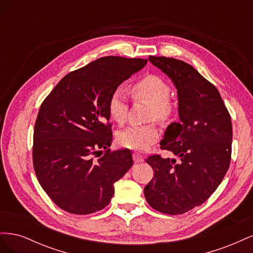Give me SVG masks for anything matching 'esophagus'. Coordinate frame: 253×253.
<instances>
[{"instance_id": "obj_1", "label": "esophagus", "mask_w": 253, "mask_h": 253, "mask_svg": "<svg viewBox=\"0 0 253 253\" xmlns=\"http://www.w3.org/2000/svg\"><path fill=\"white\" fill-rule=\"evenodd\" d=\"M133 159H134L135 163H141V162H143L142 155L140 154V153H137V152L133 153Z\"/></svg>"}]
</instances>
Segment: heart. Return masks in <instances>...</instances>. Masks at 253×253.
<instances>
[{
    "instance_id": "1",
    "label": "heart",
    "mask_w": 253,
    "mask_h": 253,
    "mask_svg": "<svg viewBox=\"0 0 253 253\" xmlns=\"http://www.w3.org/2000/svg\"><path fill=\"white\" fill-rule=\"evenodd\" d=\"M129 93L134 100L149 103L148 120L156 119L160 122H168L174 116L175 108L169 98L171 87L159 76L153 74L143 76L132 84ZM108 113L110 118L118 125H124L126 120L127 103L119 88L115 89L109 98ZM158 138L159 131L155 122L129 126L117 134V141L121 147L137 151L147 150Z\"/></svg>"
}]
</instances>
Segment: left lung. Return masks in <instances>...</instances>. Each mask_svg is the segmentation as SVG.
Instances as JSON below:
<instances>
[{"mask_svg": "<svg viewBox=\"0 0 253 253\" xmlns=\"http://www.w3.org/2000/svg\"><path fill=\"white\" fill-rule=\"evenodd\" d=\"M177 88L180 122L168 126L160 149L178 159L150 155L154 177L144 188L148 204L177 215L205 203L230 166L231 117L217 88L181 60L150 56Z\"/></svg>", "mask_w": 253, "mask_h": 253, "instance_id": "1", "label": "left lung"}]
</instances>
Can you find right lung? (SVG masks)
Masks as SVG:
<instances>
[{
    "label": "right lung",
    "mask_w": 253,
    "mask_h": 253,
    "mask_svg": "<svg viewBox=\"0 0 253 253\" xmlns=\"http://www.w3.org/2000/svg\"><path fill=\"white\" fill-rule=\"evenodd\" d=\"M147 59L108 56L68 73L44 99L34 131L33 163L41 187L73 214L103 209L114 183L133 166L128 149L111 151L108 101Z\"/></svg>",
    "instance_id": "right-lung-1"
}]
</instances>
